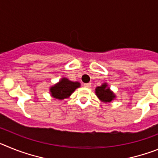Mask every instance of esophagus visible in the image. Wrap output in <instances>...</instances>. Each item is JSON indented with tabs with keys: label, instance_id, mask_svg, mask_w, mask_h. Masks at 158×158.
Returning <instances> with one entry per match:
<instances>
[{
	"label": "esophagus",
	"instance_id": "34e87169",
	"mask_svg": "<svg viewBox=\"0 0 158 158\" xmlns=\"http://www.w3.org/2000/svg\"><path fill=\"white\" fill-rule=\"evenodd\" d=\"M84 86H85V88H90V87H91V83L84 84Z\"/></svg>",
	"mask_w": 158,
	"mask_h": 158
}]
</instances>
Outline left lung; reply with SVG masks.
Here are the masks:
<instances>
[{"instance_id":"obj_1","label":"left lung","mask_w":158,"mask_h":158,"mask_svg":"<svg viewBox=\"0 0 158 158\" xmlns=\"http://www.w3.org/2000/svg\"><path fill=\"white\" fill-rule=\"evenodd\" d=\"M96 94L101 101L109 103L115 98V94L111 91L110 88L107 87V83H104L102 85L96 88Z\"/></svg>"}]
</instances>
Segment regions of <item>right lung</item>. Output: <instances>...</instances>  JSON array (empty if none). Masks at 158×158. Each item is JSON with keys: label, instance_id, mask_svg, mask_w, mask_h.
I'll list each match as a JSON object with an SVG mask.
<instances>
[{"label": "right lung", "instance_id": "obj_1", "mask_svg": "<svg viewBox=\"0 0 158 158\" xmlns=\"http://www.w3.org/2000/svg\"><path fill=\"white\" fill-rule=\"evenodd\" d=\"M81 86V84L77 81H71L69 79L62 77L58 83L51 86L50 89L51 96L58 100H63L70 96L75 89Z\"/></svg>", "mask_w": 158, "mask_h": 158}]
</instances>
